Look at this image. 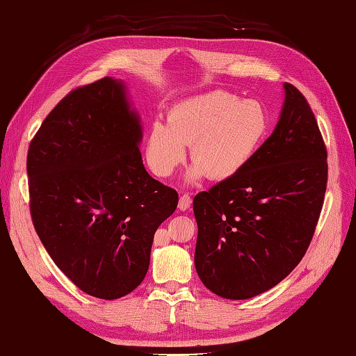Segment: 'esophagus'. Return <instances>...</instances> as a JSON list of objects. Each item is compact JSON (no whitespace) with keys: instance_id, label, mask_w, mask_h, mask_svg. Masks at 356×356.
<instances>
[{"instance_id":"1","label":"esophagus","mask_w":356,"mask_h":356,"mask_svg":"<svg viewBox=\"0 0 356 356\" xmlns=\"http://www.w3.org/2000/svg\"><path fill=\"white\" fill-rule=\"evenodd\" d=\"M191 204H192L191 195H188V193H184V195H181L179 202H178V209L184 211V210H187L188 207H191Z\"/></svg>"}]
</instances>
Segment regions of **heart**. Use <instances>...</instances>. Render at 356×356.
Here are the masks:
<instances>
[{
  "mask_svg": "<svg viewBox=\"0 0 356 356\" xmlns=\"http://www.w3.org/2000/svg\"><path fill=\"white\" fill-rule=\"evenodd\" d=\"M268 132V115L257 102L211 91L172 106L165 124L152 123L146 158L155 175L170 177L191 146L195 163L188 178L224 181L239 173L254 156Z\"/></svg>",
  "mask_w": 356,
  "mask_h": 356,
  "instance_id": "heart-1",
  "label": "heart"
}]
</instances>
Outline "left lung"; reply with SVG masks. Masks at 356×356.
Returning a JSON list of instances; mask_svg holds the SVG:
<instances>
[{
    "instance_id": "left-lung-1",
    "label": "left lung",
    "mask_w": 356,
    "mask_h": 356,
    "mask_svg": "<svg viewBox=\"0 0 356 356\" xmlns=\"http://www.w3.org/2000/svg\"><path fill=\"white\" fill-rule=\"evenodd\" d=\"M274 132L234 177L193 200L195 266L216 296L245 300L277 285L309 247L325 201L327 151L294 85Z\"/></svg>"
}]
</instances>
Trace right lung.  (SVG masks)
<instances>
[{
  "label": "right lung",
  "instance_id": "1",
  "mask_svg": "<svg viewBox=\"0 0 356 356\" xmlns=\"http://www.w3.org/2000/svg\"><path fill=\"white\" fill-rule=\"evenodd\" d=\"M140 140L123 83L104 77L70 91L29 146L35 230L59 270L97 298L143 282L156 228L178 205L175 188L146 172Z\"/></svg>",
  "mask_w": 356,
  "mask_h": 356
}]
</instances>
